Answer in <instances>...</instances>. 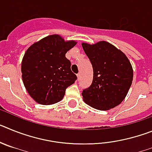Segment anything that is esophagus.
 Returning a JSON list of instances; mask_svg holds the SVG:
<instances>
[{
    "mask_svg": "<svg viewBox=\"0 0 152 152\" xmlns=\"http://www.w3.org/2000/svg\"><path fill=\"white\" fill-rule=\"evenodd\" d=\"M77 80H79V79H80V74H77Z\"/></svg>",
    "mask_w": 152,
    "mask_h": 152,
    "instance_id": "esophagus-1",
    "label": "esophagus"
}]
</instances>
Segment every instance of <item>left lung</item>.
I'll use <instances>...</instances> for the list:
<instances>
[{
    "mask_svg": "<svg viewBox=\"0 0 152 152\" xmlns=\"http://www.w3.org/2000/svg\"><path fill=\"white\" fill-rule=\"evenodd\" d=\"M93 67V81L82 91L87 104L99 110L116 107L126 97L132 85L133 71L128 58L107 42L94 45L82 43Z\"/></svg>",
    "mask_w": 152,
    "mask_h": 152,
    "instance_id": "8db88e82",
    "label": "left lung"
}]
</instances>
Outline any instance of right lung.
<instances>
[{"mask_svg": "<svg viewBox=\"0 0 152 152\" xmlns=\"http://www.w3.org/2000/svg\"><path fill=\"white\" fill-rule=\"evenodd\" d=\"M76 45L64 42L58 35L47 36L31 45L23 58L22 78L33 100L42 105H51L64 97L65 91L77 80L71 70V61L65 57Z\"/></svg>", "mask_w": 152, "mask_h": 152, "instance_id": "add662e5", "label": "right lung"}]
</instances>
